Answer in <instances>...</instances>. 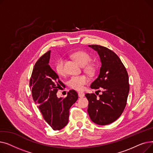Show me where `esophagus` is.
Listing matches in <instances>:
<instances>
[{"label": "esophagus", "instance_id": "esophagus-1", "mask_svg": "<svg viewBox=\"0 0 153 153\" xmlns=\"http://www.w3.org/2000/svg\"><path fill=\"white\" fill-rule=\"evenodd\" d=\"M78 95H79V97L80 98H82V97H84V93L82 92H78Z\"/></svg>", "mask_w": 153, "mask_h": 153}]
</instances>
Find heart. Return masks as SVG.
Masks as SVG:
<instances>
[{"mask_svg":"<svg viewBox=\"0 0 153 153\" xmlns=\"http://www.w3.org/2000/svg\"><path fill=\"white\" fill-rule=\"evenodd\" d=\"M72 57L80 65L83 66V69L86 73L89 74L94 73L95 66L93 63L89 62L91 59V57L89 53L84 51H77L72 54ZM64 64V61L62 58L59 59L56 63L55 69L56 72L60 76H63L65 74ZM88 82H89V79L84 75L74 76L69 79L68 84L71 89L81 91L84 89V85L87 84Z\"/></svg>","mask_w":153,"mask_h":153,"instance_id":"b5f03b06","label":"heart"}]
</instances>
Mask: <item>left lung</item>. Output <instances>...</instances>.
Segmentation results:
<instances>
[{"label":"left lung","mask_w":153,"mask_h":153,"mask_svg":"<svg viewBox=\"0 0 153 153\" xmlns=\"http://www.w3.org/2000/svg\"><path fill=\"white\" fill-rule=\"evenodd\" d=\"M97 51L102 66L98 77L91 84L92 89L102 88L99 98L95 94H85L89 100L87 111L92 121L106 125L114 122L126 107L130 85L126 69L118 56L108 48L97 45H89Z\"/></svg>","instance_id":"8db88e82"}]
</instances>
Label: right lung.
<instances>
[{"mask_svg": "<svg viewBox=\"0 0 153 153\" xmlns=\"http://www.w3.org/2000/svg\"><path fill=\"white\" fill-rule=\"evenodd\" d=\"M50 51L41 56L35 64L30 79L32 97L46 122L54 130H59L69 121V109L78 99L74 90L65 98H58L56 93L64 84L50 68Z\"/></svg>", "mask_w": 153, "mask_h": 153, "instance_id": "add662e5", "label": "right lung"}]
</instances>
